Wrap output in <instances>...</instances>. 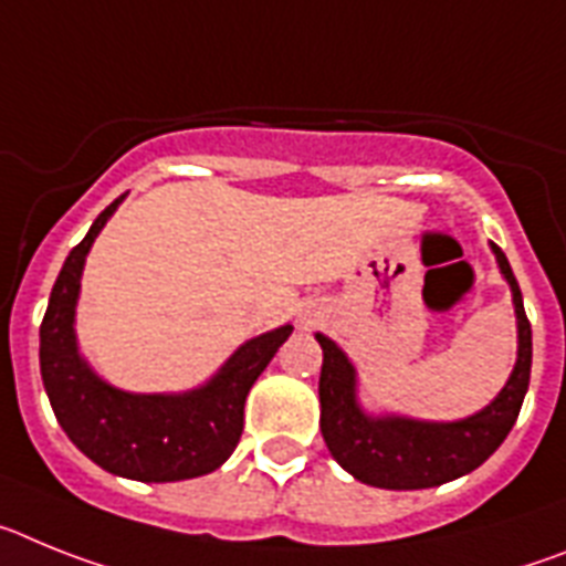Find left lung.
<instances>
[{
    "label": "left lung",
    "instance_id": "left-lung-1",
    "mask_svg": "<svg viewBox=\"0 0 566 566\" xmlns=\"http://www.w3.org/2000/svg\"><path fill=\"white\" fill-rule=\"evenodd\" d=\"M501 273L513 290L518 318V358L504 390L475 416L461 421H416L405 416H367L356 399V367L327 336L316 333L324 361L318 376L322 401V436L333 459L365 481L385 490H424L473 473L507 439L533 367V331H530L524 298L513 276L507 255L499 244H490Z\"/></svg>",
    "mask_w": 566,
    "mask_h": 566
}]
</instances>
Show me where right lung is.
<instances>
[{
    "instance_id": "right-lung-1",
    "label": "right lung",
    "mask_w": 566,
    "mask_h": 566,
    "mask_svg": "<svg viewBox=\"0 0 566 566\" xmlns=\"http://www.w3.org/2000/svg\"><path fill=\"white\" fill-rule=\"evenodd\" d=\"M111 201L65 259L39 327V367L56 421L67 439L113 475L134 481H181L213 473L242 439L244 399L293 324L244 342L208 385L190 392H125L102 381L78 356L73 316L93 239L119 208Z\"/></svg>"
}]
</instances>
